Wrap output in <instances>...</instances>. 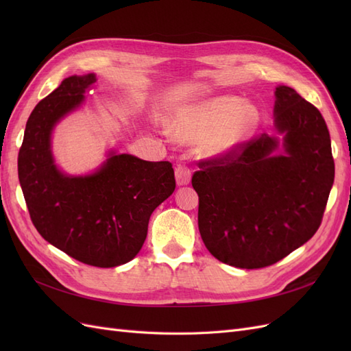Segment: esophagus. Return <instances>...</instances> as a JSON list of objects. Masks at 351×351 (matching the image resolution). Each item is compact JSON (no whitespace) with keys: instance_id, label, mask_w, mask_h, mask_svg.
Returning a JSON list of instances; mask_svg holds the SVG:
<instances>
[{"instance_id":"obj_1","label":"esophagus","mask_w":351,"mask_h":351,"mask_svg":"<svg viewBox=\"0 0 351 351\" xmlns=\"http://www.w3.org/2000/svg\"><path fill=\"white\" fill-rule=\"evenodd\" d=\"M190 178H192V169L189 168L187 164H178L176 167V180L178 186H184L190 183Z\"/></svg>"}]
</instances>
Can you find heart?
<instances>
[{
  "label": "heart",
  "mask_w": 351,
  "mask_h": 351,
  "mask_svg": "<svg viewBox=\"0 0 351 351\" xmlns=\"http://www.w3.org/2000/svg\"><path fill=\"white\" fill-rule=\"evenodd\" d=\"M237 101L218 98L193 108L174 124V134L180 141L192 142L205 137V149L212 154L230 151L250 132L254 112Z\"/></svg>",
  "instance_id": "1"
}]
</instances>
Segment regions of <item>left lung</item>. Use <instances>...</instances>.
<instances>
[{
  "label": "left lung",
  "mask_w": 351,
  "mask_h": 351,
  "mask_svg": "<svg viewBox=\"0 0 351 351\" xmlns=\"http://www.w3.org/2000/svg\"><path fill=\"white\" fill-rule=\"evenodd\" d=\"M278 141L262 133L202 159L192 186L199 195L200 237L212 256L258 269L284 259L319 228L335 165L322 114L289 86L275 90Z\"/></svg>",
  "instance_id": "8db88e82"
}]
</instances>
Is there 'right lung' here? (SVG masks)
Instances as JSON below:
<instances>
[{
  "label": "right lung",
  "instance_id": "1",
  "mask_svg": "<svg viewBox=\"0 0 351 351\" xmlns=\"http://www.w3.org/2000/svg\"><path fill=\"white\" fill-rule=\"evenodd\" d=\"M95 74L61 82L29 115L19 180L32 222L52 246L90 267L112 268L142 249L152 212L176 189L171 162L111 155L99 171L69 177L54 165L51 132L77 108Z\"/></svg>",
  "mask_w": 351,
  "mask_h": 351
}]
</instances>
